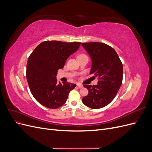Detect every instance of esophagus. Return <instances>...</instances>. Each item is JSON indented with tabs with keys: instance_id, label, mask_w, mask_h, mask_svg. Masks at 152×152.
<instances>
[{
	"instance_id": "34e87169",
	"label": "esophagus",
	"mask_w": 152,
	"mask_h": 152,
	"mask_svg": "<svg viewBox=\"0 0 152 152\" xmlns=\"http://www.w3.org/2000/svg\"><path fill=\"white\" fill-rule=\"evenodd\" d=\"M77 86L79 87H80V88H82V87H84V86L82 85V84H80V83H77Z\"/></svg>"
}]
</instances>
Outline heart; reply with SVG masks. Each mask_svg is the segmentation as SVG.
<instances>
[{
	"label": "heart",
	"mask_w": 152,
	"mask_h": 152,
	"mask_svg": "<svg viewBox=\"0 0 152 152\" xmlns=\"http://www.w3.org/2000/svg\"><path fill=\"white\" fill-rule=\"evenodd\" d=\"M86 56L85 54H80L79 56V57H80V56Z\"/></svg>",
	"instance_id": "heart-1"
}]
</instances>
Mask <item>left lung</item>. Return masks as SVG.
I'll return each mask as SVG.
<instances>
[{
    "instance_id": "left-lung-1",
    "label": "left lung",
    "mask_w": 152,
    "mask_h": 152,
    "mask_svg": "<svg viewBox=\"0 0 152 152\" xmlns=\"http://www.w3.org/2000/svg\"><path fill=\"white\" fill-rule=\"evenodd\" d=\"M82 45L91 58L90 74L98 79L97 85H84L89 93L82 103L93 109L104 107L115 98L122 85V63L115 50L107 44L87 42Z\"/></svg>"
}]
</instances>
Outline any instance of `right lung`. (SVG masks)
Masks as SVG:
<instances>
[{
  "instance_id": "add662e5",
  "label": "right lung",
  "mask_w": 152,
  "mask_h": 152,
  "mask_svg": "<svg viewBox=\"0 0 152 152\" xmlns=\"http://www.w3.org/2000/svg\"><path fill=\"white\" fill-rule=\"evenodd\" d=\"M80 45L78 42L47 40L37 45L30 55L26 65V79L31 93L40 104L56 109L65 103L76 84L58 83L56 75Z\"/></svg>"
}]
</instances>
